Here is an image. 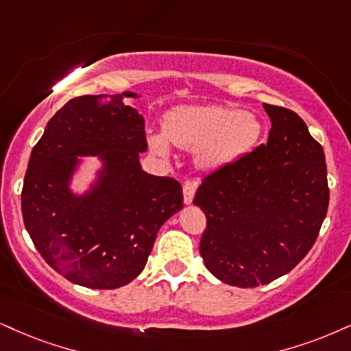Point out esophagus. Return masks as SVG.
<instances>
[{
	"label": "esophagus",
	"instance_id": "34e87169",
	"mask_svg": "<svg viewBox=\"0 0 351 351\" xmlns=\"http://www.w3.org/2000/svg\"><path fill=\"white\" fill-rule=\"evenodd\" d=\"M195 190H197V182H185L184 184V203L185 205H190L193 200V197H195Z\"/></svg>",
	"mask_w": 351,
	"mask_h": 351
}]
</instances>
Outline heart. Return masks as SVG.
<instances>
[{
	"instance_id": "1",
	"label": "heart",
	"mask_w": 351,
	"mask_h": 351,
	"mask_svg": "<svg viewBox=\"0 0 351 351\" xmlns=\"http://www.w3.org/2000/svg\"><path fill=\"white\" fill-rule=\"evenodd\" d=\"M162 132L172 145L195 151L202 169H219L231 164L255 145L261 123L250 112L218 106H182L167 112ZM149 146L156 154L169 156L167 141L151 135Z\"/></svg>"
}]
</instances>
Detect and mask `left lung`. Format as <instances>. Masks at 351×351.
<instances>
[{"instance_id": "1", "label": "left lung", "mask_w": 351, "mask_h": 351, "mask_svg": "<svg viewBox=\"0 0 351 351\" xmlns=\"http://www.w3.org/2000/svg\"><path fill=\"white\" fill-rule=\"evenodd\" d=\"M263 109L271 122L265 145L206 176L193 198L206 216L205 267L239 288L291 271L314 245L328 206L322 146L296 112Z\"/></svg>"}]
</instances>
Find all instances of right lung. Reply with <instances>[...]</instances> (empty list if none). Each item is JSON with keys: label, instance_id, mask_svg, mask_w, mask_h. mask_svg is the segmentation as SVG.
Segmentation results:
<instances>
[{"label": "right lung", "instance_id": "1", "mask_svg": "<svg viewBox=\"0 0 351 351\" xmlns=\"http://www.w3.org/2000/svg\"><path fill=\"white\" fill-rule=\"evenodd\" d=\"M81 96L66 102L34 146L24 177L23 218L43 261L71 283L115 289L145 268L158 231L182 210L172 177L141 169L145 120L123 99ZM97 155L98 179L83 196L69 189L79 156Z\"/></svg>", "mask_w": 351, "mask_h": 351}]
</instances>
